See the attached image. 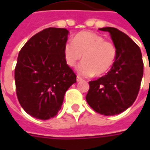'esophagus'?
<instances>
[{
	"mask_svg": "<svg viewBox=\"0 0 150 150\" xmlns=\"http://www.w3.org/2000/svg\"><path fill=\"white\" fill-rule=\"evenodd\" d=\"M83 80V78H81V77H79V76H77V81L79 82V81H82Z\"/></svg>",
	"mask_w": 150,
	"mask_h": 150,
	"instance_id": "34e87169",
	"label": "esophagus"
}]
</instances>
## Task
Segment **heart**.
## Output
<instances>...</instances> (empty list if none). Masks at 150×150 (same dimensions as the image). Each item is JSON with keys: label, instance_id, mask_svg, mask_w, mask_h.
<instances>
[{"label": "heart", "instance_id": "obj_1", "mask_svg": "<svg viewBox=\"0 0 150 150\" xmlns=\"http://www.w3.org/2000/svg\"><path fill=\"white\" fill-rule=\"evenodd\" d=\"M64 55L67 63L75 67L82 58L78 67V72L84 77L102 76L113 66L117 57L115 45L100 35L90 32H83L76 35L72 42L64 46Z\"/></svg>", "mask_w": 150, "mask_h": 150}]
</instances>
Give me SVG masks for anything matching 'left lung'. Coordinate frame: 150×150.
<instances>
[{"mask_svg":"<svg viewBox=\"0 0 150 150\" xmlns=\"http://www.w3.org/2000/svg\"><path fill=\"white\" fill-rule=\"evenodd\" d=\"M100 30L110 33L117 48V57L106 75L90 81L86 100L95 112L111 116L125 111L135 101L143 78L144 62L140 48L128 35L114 27Z\"/></svg>","mask_w":150,"mask_h":150,"instance_id":"left-lung-1","label":"left lung"}]
</instances>
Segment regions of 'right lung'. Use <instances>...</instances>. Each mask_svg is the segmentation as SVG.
Listing matches in <instances>:
<instances>
[{"label": "right lung", "mask_w": 150, "mask_h": 150, "mask_svg": "<svg viewBox=\"0 0 150 150\" xmlns=\"http://www.w3.org/2000/svg\"><path fill=\"white\" fill-rule=\"evenodd\" d=\"M67 34L65 28L44 29L19 52L15 67L16 96L22 108L34 118L47 120L57 115L66 91L77 82L64 55Z\"/></svg>", "instance_id": "1"}]
</instances>
